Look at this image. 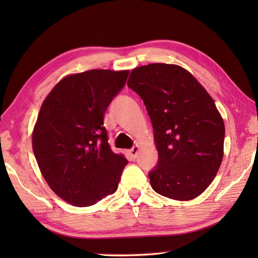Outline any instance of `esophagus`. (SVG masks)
Wrapping results in <instances>:
<instances>
[{
    "label": "esophagus",
    "instance_id": "34e87169",
    "mask_svg": "<svg viewBox=\"0 0 258 258\" xmlns=\"http://www.w3.org/2000/svg\"><path fill=\"white\" fill-rule=\"evenodd\" d=\"M139 150H140V147L139 146H134L132 149L128 150V155L132 159H135L138 157V154H139Z\"/></svg>",
    "mask_w": 258,
    "mask_h": 258
}]
</instances>
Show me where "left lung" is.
I'll return each instance as SVG.
<instances>
[{
	"label": "left lung",
	"instance_id": "8db88e82",
	"mask_svg": "<svg viewBox=\"0 0 258 258\" xmlns=\"http://www.w3.org/2000/svg\"><path fill=\"white\" fill-rule=\"evenodd\" d=\"M127 86L143 100L154 127L158 163L149 172L152 189L175 200L198 197L223 159L225 128L214 100L176 64L135 68Z\"/></svg>",
	"mask_w": 258,
	"mask_h": 258
}]
</instances>
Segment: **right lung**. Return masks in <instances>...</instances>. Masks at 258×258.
Masks as SVG:
<instances>
[{"mask_svg":"<svg viewBox=\"0 0 258 258\" xmlns=\"http://www.w3.org/2000/svg\"><path fill=\"white\" fill-rule=\"evenodd\" d=\"M128 71L92 69L64 77L38 112L33 151L47 184L77 207L115 194L127 159L113 152L104 112L125 86Z\"/></svg>","mask_w":258,"mask_h":258,"instance_id":"obj_1","label":"right lung"}]
</instances>
